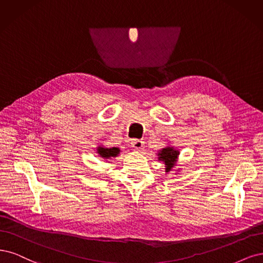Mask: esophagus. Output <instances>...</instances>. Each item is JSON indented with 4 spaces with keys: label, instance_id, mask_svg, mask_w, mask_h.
<instances>
[{
    "label": "esophagus",
    "instance_id": "1",
    "mask_svg": "<svg viewBox=\"0 0 263 263\" xmlns=\"http://www.w3.org/2000/svg\"><path fill=\"white\" fill-rule=\"evenodd\" d=\"M131 146L135 149V151H142L144 148V142L142 140H137L134 139L131 141Z\"/></svg>",
    "mask_w": 263,
    "mask_h": 263
}]
</instances>
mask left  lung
<instances>
[{"label":"left lung","instance_id":"left-lung-1","mask_svg":"<svg viewBox=\"0 0 263 263\" xmlns=\"http://www.w3.org/2000/svg\"><path fill=\"white\" fill-rule=\"evenodd\" d=\"M158 160H162L165 164V172L169 173L172 172L174 166H176V163L178 160V156H179V151L175 149L172 146H167L165 148H162L158 152Z\"/></svg>","mask_w":263,"mask_h":263}]
</instances>
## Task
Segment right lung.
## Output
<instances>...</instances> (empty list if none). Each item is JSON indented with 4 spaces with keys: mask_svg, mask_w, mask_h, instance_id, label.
<instances>
[{
    "mask_svg": "<svg viewBox=\"0 0 263 263\" xmlns=\"http://www.w3.org/2000/svg\"><path fill=\"white\" fill-rule=\"evenodd\" d=\"M96 153L105 159H110L111 157H117L118 154H120V149L118 147H104V146H98Z\"/></svg>",
    "mask_w": 263,
    "mask_h": 263,
    "instance_id": "obj_1",
    "label": "right lung"
}]
</instances>
